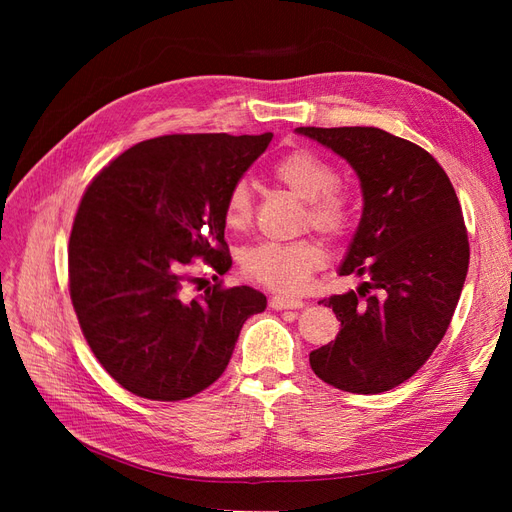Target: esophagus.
Wrapping results in <instances>:
<instances>
[{
    "label": "esophagus",
    "instance_id": "34e87169",
    "mask_svg": "<svg viewBox=\"0 0 512 512\" xmlns=\"http://www.w3.org/2000/svg\"><path fill=\"white\" fill-rule=\"evenodd\" d=\"M269 305L273 309H301L305 305V301L301 299H292V297H273L269 301Z\"/></svg>",
    "mask_w": 512,
    "mask_h": 512
}]
</instances>
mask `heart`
Returning a JSON list of instances; mask_svg holds the SVG:
<instances>
[{
	"label": "heart",
	"instance_id": "1",
	"mask_svg": "<svg viewBox=\"0 0 512 512\" xmlns=\"http://www.w3.org/2000/svg\"><path fill=\"white\" fill-rule=\"evenodd\" d=\"M275 179L307 200L305 224L337 237L352 220L350 196L339 188L331 162L312 149H292L273 164ZM254 194L247 179L230 185L224 203V222L230 230H245L252 224ZM324 265V247L316 239L290 243L265 241L245 247L241 269L247 277L277 292H299Z\"/></svg>",
	"mask_w": 512,
	"mask_h": 512
}]
</instances>
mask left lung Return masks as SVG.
I'll return each mask as SVG.
<instances>
[{"instance_id":"1","label":"left lung","mask_w":512,"mask_h":512,"mask_svg":"<svg viewBox=\"0 0 512 512\" xmlns=\"http://www.w3.org/2000/svg\"><path fill=\"white\" fill-rule=\"evenodd\" d=\"M359 175L363 215L339 275L367 277L322 299L342 322L309 354L314 374L376 395L412 378L442 342L466 282L470 243L451 179L431 153L380 128H297Z\"/></svg>"}]
</instances>
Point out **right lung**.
Segmentation results:
<instances>
[{
	"label": "right lung",
	"mask_w": 512,
	"mask_h": 512,
	"mask_svg": "<svg viewBox=\"0 0 512 512\" xmlns=\"http://www.w3.org/2000/svg\"><path fill=\"white\" fill-rule=\"evenodd\" d=\"M273 134H168L104 166L85 190L70 232V299L100 365L123 389L179 401L218 380L243 322L267 297L222 282L185 297L203 258L224 275V203Z\"/></svg>",
	"instance_id": "add662e5"
}]
</instances>
